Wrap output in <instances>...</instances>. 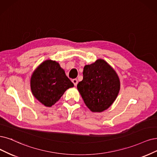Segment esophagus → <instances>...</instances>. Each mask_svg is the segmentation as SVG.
<instances>
[{
  "mask_svg": "<svg viewBox=\"0 0 157 157\" xmlns=\"http://www.w3.org/2000/svg\"><path fill=\"white\" fill-rule=\"evenodd\" d=\"M72 82L74 83V86H76L77 85V84H78V79H73Z\"/></svg>",
  "mask_w": 157,
  "mask_h": 157,
  "instance_id": "34e87169",
  "label": "esophagus"
}]
</instances>
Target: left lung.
<instances>
[{
    "label": "left lung",
    "mask_w": 157,
    "mask_h": 157,
    "mask_svg": "<svg viewBox=\"0 0 157 157\" xmlns=\"http://www.w3.org/2000/svg\"><path fill=\"white\" fill-rule=\"evenodd\" d=\"M83 78L77 87L86 105L92 112H102L111 106L120 90V80L113 68L98 59L83 68Z\"/></svg>",
    "instance_id": "1"
}]
</instances>
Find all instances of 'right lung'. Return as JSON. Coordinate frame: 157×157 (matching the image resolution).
<instances>
[{
  "label": "right lung",
  "mask_w": 157,
  "mask_h": 157,
  "mask_svg": "<svg viewBox=\"0 0 157 157\" xmlns=\"http://www.w3.org/2000/svg\"><path fill=\"white\" fill-rule=\"evenodd\" d=\"M30 85L33 96L46 107L54 105L67 89L74 86L59 63L51 60L45 61L33 72Z\"/></svg>",
  "instance_id": "1"
}]
</instances>
